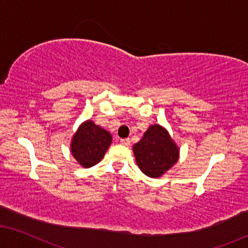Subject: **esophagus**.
Instances as JSON below:
<instances>
[{
	"label": "esophagus",
	"mask_w": 248,
	"mask_h": 248,
	"mask_svg": "<svg viewBox=\"0 0 248 248\" xmlns=\"http://www.w3.org/2000/svg\"><path fill=\"white\" fill-rule=\"evenodd\" d=\"M120 143H121V145L125 146V147H128L129 145H130V139H129V138H125V139H120Z\"/></svg>",
	"instance_id": "1"
}]
</instances>
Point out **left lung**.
<instances>
[{
	"mask_svg": "<svg viewBox=\"0 0 248 248\" xmlns=\"http://www.w3.org/2000/svg\"><path fill=\"white\" fill-rule=\"evenodd\" d=\"M132 151L140 170L150 178H159L179 159V147L167 129L158 124L147 129Z\"/></svg>",
	"mask_w": 248,
	"mask_h": 248,
	"instance_id": "8db88e82",
	"label": "left lung"
}]
</instances>
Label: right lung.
Returning a JSON list of instances; mask_svg holds the SVG:
<instances>
[{
	"mask_svg": "<svg viewBox=\"0 0 248 248\" xmlns=\"http://www.w3.org/2000/svg\"><path fill=\"white\" fill-rule=\"evenodd\" d=\"M112 142V136L91 119L81 124L73 135L70 150L78 164L90 168L100 162Z\"/></svg>",
	"mask_w": 248,
	"mask_h": 248,
	"instance_id": "1",
	"label": "right lung"
}]
</instances>
